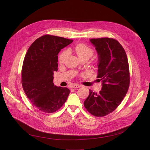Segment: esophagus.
I'll list each match as a JSON object with an SVG mask.
<instances>
[{"label": "esophagus", "instance_id": "1", "mask_svg": "<svg viewBox=\"0 0 150 150\" xmlns=\"http://www.w3.org/2000/svg\"><path fill=\"white\" fill-rule=\"evenodd\" d=\"M81 86L79 84H74L71 85V88H79Z\"/></svg>", "mask_w": 150, "mask_h": 150}]
</instances>
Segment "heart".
I'll list each match as a JSON object with an SVG mask.
<instances>
[{
	"mask_svg": "<svg viewBox=\"0 0 150 150\" xmlns=\"http://www.w3.org/2000/svg\"><path fill=\"white\" fill-rule=\"evenodd\" d=\"M74 51L76 53L79 59L86 57L89 59L94 54V51L90 47L84 44H78L74 49ZM67 56L66 52H62L59 56V62L60 64L63 63L65 61Z\"/></svg>",
	"mask_w": 150,
	"mask_h": 150,
	"instance_id": "b5f03b06",
	"label": "heart"
}]
</instances>
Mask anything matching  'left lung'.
Returning <instances> with one entry per match:
<instances>
[{
	"label": "left lung",
	"instance_id": "obj_1",
	"mask_svg": "<svg viewBox=\"0 0 150 150\" xmlns=\"http://www.w3.org/2000/svg\"><path fill=\"white\" fill-rule=\"evenodd\" d=\"M90 41L98 55L97 78L102 81V88L98 93L89 90L83 105L92 115L103 117L117 108L129 89V63L123 47L116 40L104 37Z\"/></svg>",
	"mask_w": 150,
	"mask_h": 150
}]
</instances>
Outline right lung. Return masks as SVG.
I'll return each instance as SVG.
<instances>
[{
	"label": "right lung",
	"instance_id": "obj_1",
	"mask_svg": "<svg viewBox=\"0 0 150 150\" xmlns=\"http://www.w3.org/2000/svg\"><path fill=\"white\" fill-rule=\"evenodd\" d=\"M72 40L45 35L35 40L25 54L21 73L23 90L39 110L48 113L58 110L64 104L70 90L55 86L53 72L58 67L57 54Z\"/></svg>",
	"mask_w": 150,
	"mask_h": 150
}]
</instances>
